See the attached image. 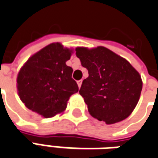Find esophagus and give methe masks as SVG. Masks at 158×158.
Listing matches in <instances>:
<instances>
[{"label": "esophagus", "instance_id": "34e87169", "mask_svg": "<svg viewBox=\"0 0 158 158\" xmlns=\"http://www.w3.org/2000/svg\"><path fill=\"white\" fill-rule=\"evenodd\" d=\"M81 83H82V80L77 81V85H78V87H79V88H80L81 86Z\"/></svg>", "mask_w": 158, "mask_h": 158}]
</instances>
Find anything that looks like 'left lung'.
Segmentation results:
<instances>
[{"label": "left lung", "mask_w": 158, "mask_h": 158, "mask_svg": "<svg viewBox=\"0 0 158 158\" xmlns=\"http://www.w3.org/2000/svg\"><path fill=\"white\" fill-rule=\"evenodd\" d=\"M76 51L89 74L79 91L89 114L107 125L127 118L142 90L139 72L125 59L103 46L77 47Z\"/></svg>", "instance_id": "obj_1"}]
</instances>
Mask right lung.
Here are the masks:
<instances>
[{
  "label": "right lung",
  "mask_w": 158,
  "mask_h": 158,
  "mask_svg": "<svg viewBox=\"0 0 158 158\" xmlns=\"http://www.w3.org/2000/svg\"><path fill=\"white\" fill-rule=\"evenodd\" d=\"M72 49L53 43L32 55L18 75V95L27 109L44 118L64 112L70 97L78 92L73 70L65 62Z\"/></svg>",
  "instance_id": "1"
}]
</instances>
